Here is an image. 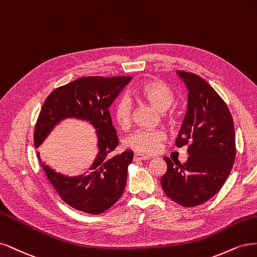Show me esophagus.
<instances>
[{
	"mask_svg": "<svg viewBox=\"0 0 257 257\" xmlns=\"http://www.w3.org/2000/svg\"><path fill=\"white\" fill-rule=\"evenodd\" d=\"M151 159L150 156H146V155H143V154H140V153H137L135 154V160L136 161H141V160H148Z\"/></svg>",
	"mask_w": 257,
	"mask_h": 257,
	"instance_id": "34e87169",
	"label": "esophagus"
}]
</instances>
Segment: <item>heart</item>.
Segmentation results:
<instances>
[{
  "label": "heart",
  "mask_w": 257,
  "mask_h": 257,
  "mask_svg": "<svg viewBox=\"0 0 257 257\" xmlns=\"http://www.w3.org/2000/svg\"><path fill=\"white\" fill-rule=\"evenodd\" d=\"M136 96L144 99L160 112L167 111L175 100L172 89L161 81L150 80L140 85L135 90ZM132 116V102L130 98L122 96L115 104L114 117L121 128L130 125ZM164 140L161 131L137 130L126 138L125 143L128 147L137 152L145 154H155L159 151L160 144Z\"/></svg>",
  "instance_id": "heart-1"
}]
</instances>
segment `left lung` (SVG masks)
Returning <instances> with one entry per match:
<instances>
[{
    "label": "left lung",
    "mask_w": 257,
    "mask_h": 257,
    "mask_svg": "<svg viewBox=\"0 0 257 257\" xmlns=\"http://www.w3.org/2000/svg\"><path fill=\"white\" fill-rule=\"evenodd\" d=\"M188 88V107L176 146L189 144L181 164L164 157L168 170L161 177L164 193L184 207L201 205L226 181L236 156L235 128L225 102L197 74L177 71Z\"/></svg>",
    "instance_id": "8db88e82"
}]
</instances>
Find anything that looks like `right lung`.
Returning a JSON list of instances; mask_svg holds the SVG:
<instances>
[{
    "label": "right lung",
    "instance_id": "right-lung-1",
    "mask_svg": "<svg viewBox=\"0 0 257 257\" xmlns=\"http://www.w3.org/2000/svg\"><path fill=\"white\" fill-rule=\"evenodd\" d=\"M131 77H83L57 87L47 97L34 131L38 147L53 128L66 118L89 122L98 139V154L88 172L67 176L46 165L37 153L39 163L62 200L72 208L99 214L116 203L126 187L129 164L134 152L125 151L109 157L118 139L112 125L109 109Z\"/></svg>",
    "mask_w": 257,
    "mask_h": 257
}]
</instances>
